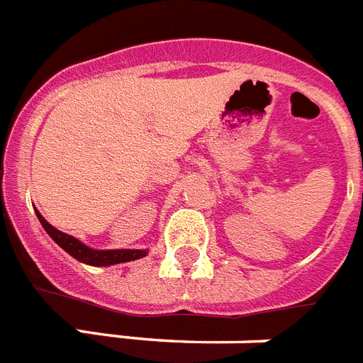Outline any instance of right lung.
Wrapping results in <instances>:
<instances>
[{"label":"right lung","instance_id":"right-lung-1","mask_svg":"<svg viewBox=\"0 0 363 363\" xmlns=\"http://www.w3.org/2000/svg\"><path fill=\"white\" fill-rule=\"evenodd\" d=\"M37 217H39L40 225L46 230V234L54 240V242L67 251V253L74 257L77 260L84 264H89V266H112V264L120 262H131V260L142 259L146 257V249H91L88 245H84L80 240H77L74 236H69L65 232L57 230L46 221L45 217L40 216L37 211Z\"/></svg>","mask_w":363,"mask_h":363}]
</instances>
